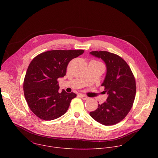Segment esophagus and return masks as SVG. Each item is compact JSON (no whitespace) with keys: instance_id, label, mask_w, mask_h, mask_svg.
I'll use <instances>...</instances> for the list:
<instances>
[{"instance_id":"34e87169","label":"esophagus","mask_w":158,"mask_h":158,"mask_svg":"<svg viewBox=\"0 0 158 158\" xmlns=\"http://www.w3.org/2000/svg\"><path fill=\"white\" fill-rule=\"evenodd\" d=\"M79 96L81 97V98H82L83 100H87L89 99V98L85 95H83V94H80Z\"/></svg>"}]
</instances>
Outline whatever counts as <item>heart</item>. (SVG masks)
I'll return each mask as SVG.
<instances>
[{"label": "heart", "instance_id": "1", "mask_svg": "<svg viewBox=\"0 0 158 158\" xmlns=\"http://www.w3.org/2000/svg\"><path fill=\"white\" fill-rule=\"evenodd\" d=\"M97 62H98V61H97Z\"/></svg>", "mask_w": 158, "mask_h": 158}]
</instances>
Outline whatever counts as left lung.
Instances as JSON below:
<instances>
[{"label": "left lung", "instance_id": "left-lung-1", "mask_svg": "<svg viewBox=\"0 0 158 158\" xmlns=\"http://www.w3.org/2000/svg\"><path fill=\"white\" fill-rule=\"evenodd\" d=\"M90 54L102 59L106 64V76L101 85L108 97L89 114L103 125L116 124L127 116L133 105L136 80L129 65L118 55L107 51H92Z\"/></svg>", "mask_w": 158, "mask_h": 158}]
</instances>
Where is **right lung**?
<instances>
[{
	"instance_id": "1",
	"label": "right lung",
	"mask_w": 158,
	"mask_h": 158,
	"mask_svg": "<svg viewBox=\"0 0 158 158\" xmlns=\"http://www.w3.org/2000/svg\"><path fill=\"white\" fill-rule=\"evenodd\" d=\"M84 50H53L42 52L31 62L24 81L27 103L39 118L51 121L64 114L76 97L64 90L59 93L58 78L66 74L67 67Z\"/></svg>"
}]
</instances>
